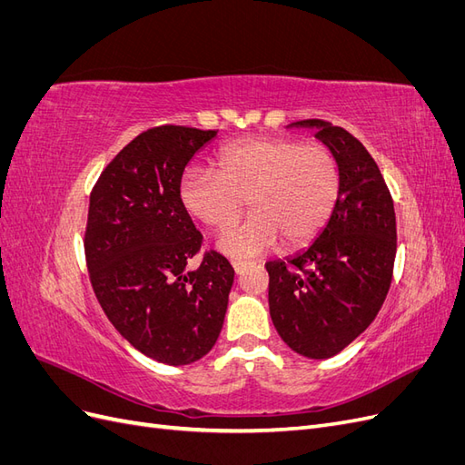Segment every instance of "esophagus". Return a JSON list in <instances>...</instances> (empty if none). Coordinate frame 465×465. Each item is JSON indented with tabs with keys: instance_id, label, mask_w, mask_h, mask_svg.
Instances as JSON below:
<instances>
[{
	"instance_id": "34e87169",
	"label": "esophagus",
	"mask_w": 465,
	"mask_h": 465,
	"mask_svg": "<svg viewBox=\"0 0 465 465\" xmlns=\"http://www.w3.org/2000/svg\"><path fill=\"white\" fill-rule=\"evenodd\" d=\"M252 265V262H242V260H232V267L236 273H244L248 267Z\"/></svg>"
}]
</instances>
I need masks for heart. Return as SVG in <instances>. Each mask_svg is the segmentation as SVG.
<instances>
[{"instance_id":"1","label":"heart","mask_w":465,"mask_h":465,"mask_svg":"<svg viewBox=\"0 0 465 465\" xmlns=\"http://www.w3.org/2000/svg\"><path fill=\"white\" fill-rule=\"evenodd\" d=\"M341 190L333 151L291 137L241 139L213 157V171L190 168L180 182L188 213L211 231H224L254 211L244 224L219 238L231 256H254L273 248L306 244L331 217Z\"/></svg>"}]
</instances>
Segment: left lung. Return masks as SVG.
Listing matches in <instances>:
<instances>
[{
  "instance_id": "obj_1",
  "label": "left lung",
  "mask_w": 465,
  "mask_h": 465,
  "mask_svg": "<svg viewBox=\"0 0 465 465\" xmlns=\"http://www.w3.org/2000/svg\"><path fill=\"white\" fill-rule=\"evenodd\" d=\"M314 128L341 171L333 213L297 256L267 262L270 314L277 333L308 359H330L367 330L390 291L398 232L396 211L376 161L355 135L323 120Z\"/></svg>"
}]
</instances>
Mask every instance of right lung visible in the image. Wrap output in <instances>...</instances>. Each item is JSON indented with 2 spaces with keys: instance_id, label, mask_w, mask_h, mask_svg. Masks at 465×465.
Segmentation results:
<instances>
[{
  "instance_id": "obj_1",
  "label": "right lung",
  "mask_w": 465,
  "mask_h": 465,
  "mask_svg": "<svg viewBox=\"0 0 465 465\" xmlns=\"http://www.w3.org/2000/svg\"><path fill=\"white\" fill-rule=\"evenodd\" d=\"M215 135L173 124L151 128L108 163L91 192L85 258L96 299L124 340L173 367L215 345L234 281L215 250L188 270L203 236L182 205L180 182Z\"/></svg>"
}]
</instances>
